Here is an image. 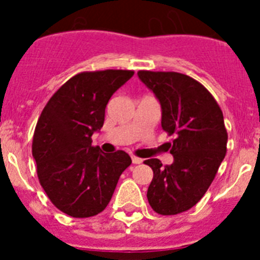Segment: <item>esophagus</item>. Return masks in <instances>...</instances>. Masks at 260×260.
Masks as SVG:
<instances>
[{
  "instance_id": "obj_1",
  "label": "esophagus",
  "mask_w": 260,
  "mask_h": 260,
  "mask_svg": "<svg viewBox=\"0 0 260 260\" xmlns=\"http://www.w3.org/2000/svg\"><path fill=\"white\" fill-rule=\"evenodd\" d=\"M132 160H133V164H142V162H143V158L135 157V156H133Z\"/></svg>"
}]
</instances>
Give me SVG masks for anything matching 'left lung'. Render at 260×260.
Segmentation results:
<instances>
[{
  "label": "left lung",
  "mask_w": 260,
  "mask_h": 260,
  "mask_svg": "<svg viewBox=\"0 0 260 260\" xmlns=\"http://www.w3.org/2000/svg\"><path fill=\"white\" fill-rule=\"evenodd\" d=\"M161 107V127L176 135L172 165L148 158L153 178L147 199L155 212L177 215L194 207L215 178L226 153L224 116L213 96L189 75L174 71H138Z\"/></svg>",
  "instance_id": "8db88e82"
}]
</instances>
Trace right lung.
<instances>
[{
	"label": "right lung",
	"instance_id": "1",
	"mask_svg": "<svg viewBox=\"0 0 260 260\" xmlns=\"http://www.w3.org/2000/svg\"><path fill=\"white\" fill-rule=\"evenodd\" d=\"M134 75L132 70L80 73L70 78L41 112L32 156L48 198L71 217H91L105 210L119 176L132 158L123 151L104 153L92 147L104 125L109 99Z\"/></svg>",
	"mask_w": 260,
	"mask_h": 260
}]
</instances>
